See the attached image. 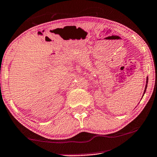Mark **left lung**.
I'll return each mask as SVG.
<instances>
[{"mask_svg":"<svg viewBox=\"0 0 157 157\" xmlns=\"http://www.w3.org/2000/svg\"><path fill=\"white\" fill-rule=\"evenodd\" d=\"M148 77H146V87H145V90H144V93H146V88H147V84H148ZM144 95H143V96H144Z\"/></svg>","mask_w":157,"mask_h":157,"instance_id":"obj_1","label":"left lung"}]
</instances>
